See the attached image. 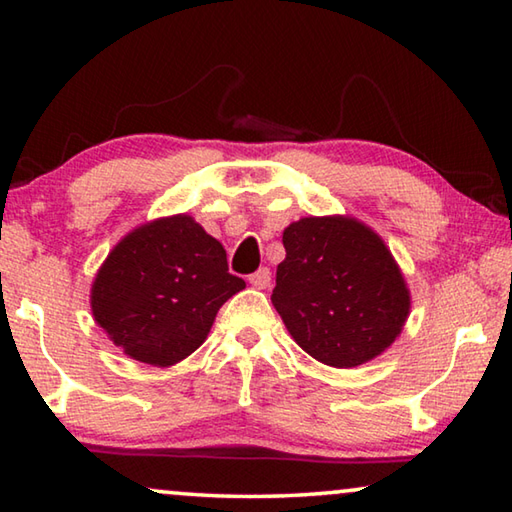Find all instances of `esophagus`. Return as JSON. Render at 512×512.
I'll list each match as a JSON object with an SVG mask.
<instances>
[{
	"mask_svg": "<svg viewBox=\"0 0 512 512\" xmlns=\"http://www.w3.org/2000/svg\"><path fill=\"white\" fill-rule=\"evenodd\" d=\"M248 282L253 284L255 289H268L271 287V271H268V268H259V271L248 277Z\"/></svg>",
	"mask_w": 512,
	"mask_h": 512,
	"instance_id": "34e87169",
	"label": "esophagus"
}]
</instances>
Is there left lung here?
<instances>
[{"label": "left lung", "mask_w": 512, "mask_h": 512, "mask_svg": "<svg viewBox=\"0 0 512 512\" xmlns=\"http://www.w3.org/2000/svg\"><path fill=\"white\" fill-rule=\"evenodd\" d=\"M282 244L271 300L307 354L354 368L400 336L411 293L375 230L350 216H307L284 230Z\"/></svg>", "instance_id": "1"}]
</instances>
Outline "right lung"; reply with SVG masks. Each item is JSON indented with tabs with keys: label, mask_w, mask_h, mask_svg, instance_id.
<instances>
[{
	"label": "right lung",
	"mask_w": 512,
	"mask_h": 512,
	"mask_svg": "<svg viewBox=\"0 0 512 512\" xmlns=\"http://www.w3.org/2000/svg\"><path fill=\"white\" fill-rule=\"evenodd\" d=\"M246 287L223 246L192 216L155 219L119 241L92 282V316L124 354L167 368L210 334L216 311Z\"/></svg>",
	"instance_id": "obj_1"
}]
</instances>
